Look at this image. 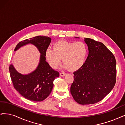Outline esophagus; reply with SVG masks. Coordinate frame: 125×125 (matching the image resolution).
<instances>
[{
	"label": "esophagus",
	"instance_id": "1",
	"mask_svg": "<svg viewBox=\"0 0 125 125\" xmlns=\"http://www.w3.org/2000/svg\"><path fill=\"white\" fill-rule=\"evenodd\" d=\"M59 75H60V76H61V77H64V76H65L66 74L64 73H59Z\"/></svg>",
	"mask_w": 125,
	"mask_h": 125
}]
</instances>
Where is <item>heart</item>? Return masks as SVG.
<instances>
[{"label":"heart","mask_w":125,"mask_h":125,"mask_svg":"<svg viewBox=\"0 0 125 125\" xmlns=\"http://www.w3.org/2000/svg\"><path fill=\"white\" fill-rule=\"evenodd\" d=\"M88 54V48L83 42L59 40L54 44V48L48 47L45 56L49 65L56 69L62 58V68L73 72L84 65Z\"/></svg>","instance_id":"b5f03b06"}]
</instances>
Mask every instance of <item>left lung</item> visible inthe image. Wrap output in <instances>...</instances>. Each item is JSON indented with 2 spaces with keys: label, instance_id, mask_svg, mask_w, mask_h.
<instances>
[{
  "label": "left lung",
  "instance_id": "left-lung-1",
  "mask_svg": "<svg viewBox=\"0 0 125 125\" xmlns=\"http://www.w3.org/2000/svg\"><path fill=\"white\" fill-rule=\"evenodd\" d=\"M84 41L89 55L84 65L73 73L70 92L78 103L89 105L101 101L114 88L116 61L103 43L89 38H84Z\"/></svg>",
  "mask_w": 125,
  "mask_h": 125
}]
</instances>
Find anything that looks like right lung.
<instances>
[{"instance_id": "add662e5", "label": "right lung", "mask_w": 125, "mask_h": 125, "mask_svg": "<svg viewBox=\"0 0 125 125\" xmlns=\"http://www.w3.org/2000/svg\"><path fill=\"white\" fill-rule=\"evenodd\" d=\"M51 38L37 36L19 43L14 51L26 45L35 46L40 53L39 65L31 73L23 74L16 69L12 64L9 66V73L14 88L20 94L30 101L40 102L48 96L53 88V81L59 73L46 61L45 51L50 45Z\"/></svg>"}]
</instances>
